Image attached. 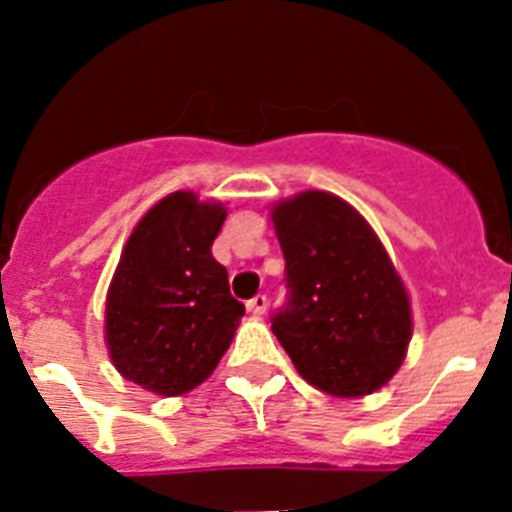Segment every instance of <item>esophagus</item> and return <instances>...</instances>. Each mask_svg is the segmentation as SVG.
I'll return each instance as SVG.
<instances>
[{
	"label": "esophagus",
	"mask_w": 512,
	"mask_h": 512,
	"mask_svg": "<svg viewBox=\"0 0 512 512\" xmlns=\"http://www.w3.org/2000/svg\"><path fill=\"white\" fill-rule=\"evenodd\" d=\"M266 305H269V300H266V295H256V297H251V300L246 302L248 312H253V315H264Z\"/></svg>",
	"instance_id": "1"
}]
</instances>
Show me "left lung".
<instances>
[{"instance_id":"8db88e82","label":"left lung","mask_w":512,"mask_h":512,"mask_svg":"<svg viewBox=\"0 0 512 512\" xmlns=\"http://www.w3.org/2000/svg\"><path fill=\"white\" fill-rule=\"evenodd\" d=\"M289 300L271 330L302 379L336 397L390 382L413 336L408 292L377 233L341 197L302 192L271 210Z\"/></svg>"}]
</instances>
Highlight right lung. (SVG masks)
I'll return each instance as SVG.
<instances>
[{
    "label": "right lung",
    "mask_w": 512,
    "mask_h": 512,
    "mask_svg": "<svg viewBox=\"0 0 512 512\" xmlns=\"http://www.w3.org/2000/svg\"><path fill=\"white\" fill-rule=\"evenodd\" d=\"M220 202L174 192L143 215L112 277L104 341L117 372L174 397L215 372L246 307L212 256L225 223Z\"/></svg>",
    "instance_id": "obj_1"
}]
</instances>
